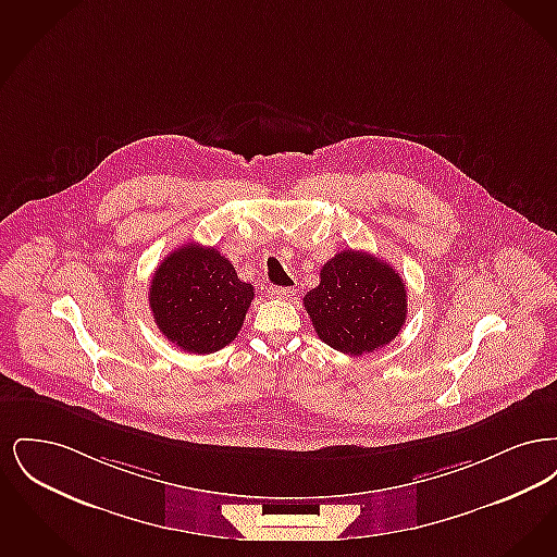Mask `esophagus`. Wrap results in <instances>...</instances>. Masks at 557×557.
<instances>
[{
	"mask_svg": "<svg viewBox=\"0 0 557 557\" xmlns=\"http://www.w3.org/2000/svg\"><path fill=\"white\" fill-rule=\"evenodd\" d=\"M271 296L282 298V300H290V298L296 296V290H294V288H282V286H275V288H271Z\"/></svg>",
	"mask_w": 557,
	"mask_h": 557,
	"instance_id": "obj_1",
	"label": "esophagus"
}]
</instances>
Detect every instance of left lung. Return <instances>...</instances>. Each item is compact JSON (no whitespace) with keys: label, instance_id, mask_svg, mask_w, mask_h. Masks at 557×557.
<instances>
[{"label":"left lung","instance_id":"obj_1","mask_svg":"<svg viewBox=\"0 0 557 557\" xmlns=\"http://www.w3.org/2000/svg\"><path fill=\"white\" fill-rule=\"evenodd\" d=\"M319 277L302 302L325 345L359 357L397 338L407 318V290L393 267L370 252L343 250Z\"/></svg>","mask_w":557,"mask_h":557}]
</instances>
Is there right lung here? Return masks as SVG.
<instances>
[{"instance_id":"right-lung-1","label":"right lung","mask_w":557,"mask_h":557,"mask_svg":"<svg viewBox=\"0 0 557 557\" xmlns=\"http://www.w3.org/2000/svg\"><path fill=\"white\" fill-rule=\"evenodd\" d=\"M255 288L216 250L187 242L173 250L150 282V309L169 343L209 355L238 336Z\"/></svg>"}]
</instances>
